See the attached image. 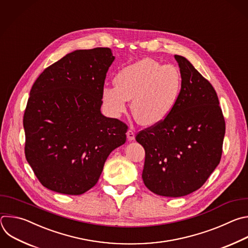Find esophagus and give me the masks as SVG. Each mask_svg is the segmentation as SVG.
<instances>
[{"instance_id": "obj_1", "label": "esophagus", "mask_w": 248, "mask_h": 248, "mask_svg": "<svg viewBox=\"0 0 248 248\" xmlns=\"http://www.w3.org/2000/svg\"><path fill=\"white\" fill-rule=\"evenodd\" d=\"M127 139H128V140H133L135 139V131L134 130H132V129L128 130Z\"/></svg>"}]
</instances>
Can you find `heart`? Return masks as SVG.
Returning a JSON list of instances; mask_svg holds the SVG:
<instances>
[{
  "label": "heart",
  "mask_w": 248,
  "mask_h": 248,
  "mask_svg": "<svg viewBox=\"0 0 248 248\" xmlns=\"http://www.w3.org/2000/svg\"><path fill=\"white\" fill-rule=\"evenodd\" d=\"M115 86L103 90V100L108 111L119 116L132 101V112L141 125L153 126L166 119L176 107L183 89V75L172 64L164 65L143 59L120 69Z\"/></svg>",
  "instance_id": "heart-1"
}]
</instances>
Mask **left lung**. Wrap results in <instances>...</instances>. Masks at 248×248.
<instances>
[{
	"label": "left lung",
	"instance_id": "obj_1",
	"mask_svg": "<svg viewBox=\"0 0 248 248\" xmlns=\"http://www.w3.org/2000/svg\"><path fill=\"white\" fill-rule=\"evenodd\" d=\"M183 75L179 101L162 122L139 132L145 152L142 180L151 191L180 197L199 189L218 166L226 131L218 95L184 57L175 55Z\"/></svg>",
	"mask_w": 248,
	"mask_h": 248
}]
</instances>
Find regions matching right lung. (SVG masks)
Returning a JSON list of instances; mask_svg holds the SVG:
<instances>
[{"mask_svg":"<svg viewBox=\"0 0 248 248\" xmlns=\"http://www.w3.org/2000/svg\"><path fill=\"white\" fill-rule=\"evenodd\" d=\"M109 47L77 49L46 67L30 91L23 116L25 156L46 188L78 195L100 179L127 125L101 112Z\"/></svg>","mask_w":248,"mask_h":248,"instance_id":"right-lung-1","label":"right lung"}]
</instances>
